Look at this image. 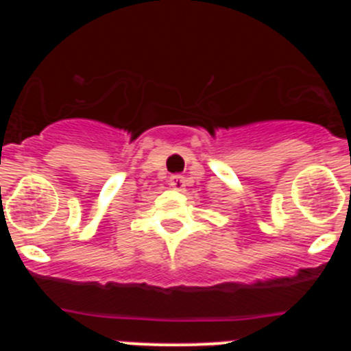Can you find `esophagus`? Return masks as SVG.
<instances>
[{"label": "esophagus", "instance_id": "1", "mask_svg": "<svg viewBox=\"0 0 351 351\" xmlns=\"http://www.w3.org/2000/svg\"><path fill=\"white\" fill-rule=\"evenodd\" d=\"M169 184L172 186L173 190H178V191H182L184 190V186H186V179L182 178V176H172L169 181Z\"/></svg>", "mask_w": 351, "mask_h": 351}]
</instances>
